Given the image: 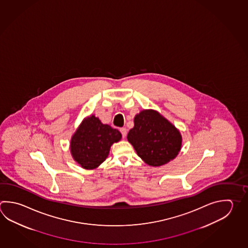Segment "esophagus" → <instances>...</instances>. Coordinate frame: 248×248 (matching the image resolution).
Segmentation results:
<instances>
[{
	"label": "esophagus",
	"mask_w": 248,
	"mask_h": 248,
	"mask_svg": "<svg viewBox=\"0 0 248 248\" xmlns=\"http://www.w3.org/2000/svg\"><path fill=\"white\" fill-rule=\"evenodd\" d=\"M120 132H121L122 136H123V138H125L127 135V130L125 129V128H121L120 129Z\"/></svg>",
	"instance_id": "esophagus-1"
}]
</instances>
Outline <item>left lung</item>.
<instances>
[{"instance_id": "left-lung-1", "label": "left lung", "mask_w": 248, "mask_h": 248, "mask_svg": "<svg viewBox=\"0 0 248 248\" xmlns=\"http://www.w3.org/2000/svg\"><path fill=\"white\" fill-rule=\"evenodd\" d=\"M127 139L141 159L153 167L174 159L182 146V136L177 129L152 109L136 115L134 127Z\"/></svg>"}]
</instances>
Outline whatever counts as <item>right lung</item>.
<instances>
[{
    "label": "right lung",
    "instance_id": "add662e5",
    "mask_svg": "<svg viewBox=\"0 0 248 248\" xmlns=\"http://www.w3.org/2000/svg\"><path fill=\"white\" fill-rule=\"evenodd\" d=\"M120 131L91 116L81 123L71 140V154L85 169H93L103 163L113 143L121 140Z\"/></svg>",
    "mask_w": 248,
    "mask_h": 248
}]
</instances>
